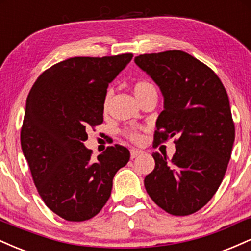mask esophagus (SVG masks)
Listing matches in <instances>:
<instances>
[{"instance_id": "34e87169", "label": "esophagus", "mask_w": 251, "mask_h": 251, "mask_svg": "<svg viewBox=\"0 0 251 251\" xmlns=\"http://www.w3.org/2000/svg\"><path fill=\"white\" fill-rule=\"evenodd\" d=\"M143 154V151L142 150H137V149H132L131 150V158L132 159H134V158H137L138 155Z\"/></svg>"}]
</instances>
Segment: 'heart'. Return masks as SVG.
<instances>
[{"label": "heart", "instance_id": "1", "mask_svg": "<svg viewBox=\"0 0 251 251\" xmlns=\"http://www.w3.org/2000/svg\"><path fill=\"white\" fill-rule=\"evenodd\" d=\"M133 93L137 97V99L142 102L143 100L148 99L150 97H157V88H155L153 83L148 81V80H139V81H137L133 85ZM112 96H113V89L109 88L106 92L105 100H103V108L105 109L108 107ZM126 135L134 143H139L140 139H142L139 132L135 131V129H128V131H126Z\"/></svg>", "mask_w": 251, "mask_h": 251}]
</instances>
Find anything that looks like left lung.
<instances>
[{
	"label": "left lung",
	"instance_id": "left-lung-1",
	"mask_svg": "<svg viewBox=\"0 0 251 251\" xmlns=\"http://www.w3.org/2000/svg\"><path fill=\"white\" fill-rule=\"evenodd\" d=\"M134 62L164 97L154 142L176 137L171 159L152 154L155 166L144 185L166 212L191 215L216 194L231 157L235 125L226 91L211 68L185 51L142 54Z\"/></svg>",
	"mask_w": 251,
	"mask_h": 251
}]
</instances>
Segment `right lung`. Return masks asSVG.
<instances>
[{
  "instance_id": "add662e5",
  "label": "right lung",
  "mask_w": 251,
  "mask_h": 251,
  "mask_svg": "<svg viewBox=\"0 0 251 251\" xmlns=\"http://www.w3.org/2000/svg\"><path fill=\"white\" fill-rule=\"evenodd\" d=\"M132 57H71L43 72L28 94L21 148L37 192L63 220L82 222L99 214L114 175L129 160L128 150L118 144L92 159L83 142L86 128L103 122L108 83Z\"/></svg>"
}]
</instances>
